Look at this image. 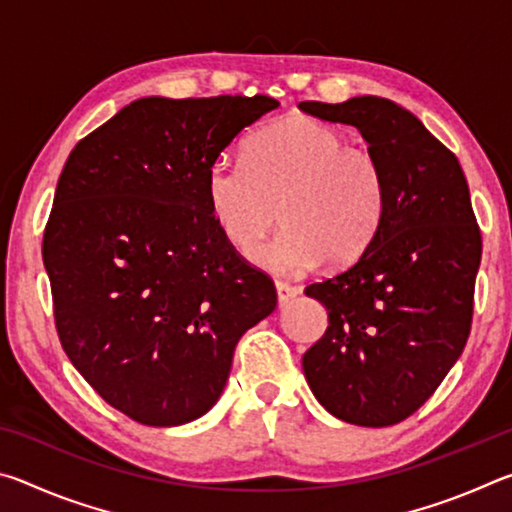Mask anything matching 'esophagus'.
I'll list each match as a JSON object with an SVG mask.
<instances>
[{"label":"esophagus","mask_w":512,"mask_h":512,"mask_svg":"<svg viewBox=\"0 0 512 512\" xmlns=\"http://www.w3.org/2000/svg\"><path fill=\"white\" fill-rule=\"evenodd\" d=\"M275 291H277V302H280V305H287L291 298H296L300 293L298 287H293V284H289V282H280V280L275 282Z\"/></svg>","instance_id":"obj_1"}]
</instances>
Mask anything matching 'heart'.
Wrapping results in <instances>:
<instances>
[{"label": "heart", "mask_w": 512, "mask_h": 512, "mask_svg": "<svg viewBox=\"0 0 512 512\" xmlns=\"http://www.w3.org/2000/svg\"><path fill=\"white\" fill-rule=\"evenodd\" d=\"M205 196L223 239L266 271L298 275L318 264L348 266L366 253L388 207L386 171L366 146L307 115L273 121L248 137L244 162L216 158Z\"/></svg>", "instance_id": "b5f03b06"}]
</instances>
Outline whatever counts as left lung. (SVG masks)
I'll return each mask as SVG.
<instances>
[{
	"mask_svg": "<svg viewBox=\"0 0 512 512\" xmlns=\"http://www.w3.org/2000/svg\"><path fill=\"white\" fill-rule=\"evenodd\" d=\"M300 110L357 128L388 180L384 223L366 253L305 289L329 325L302 370L334 418L391 427L429 400L470 336L481 264L470 189L456 155L393 101H302Z\"/></svg>",
	"mask_w": 512,
	"mask_h": 512,
	"instance_id": "8db88e82",
	"label": "left lung"
}]
</instances>
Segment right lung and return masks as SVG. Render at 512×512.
<instances>
[{"label": "right lung", "mask_w": 512, "mask_h": 512, "mask_svg": "<svg viewBox=\"0 0 512 512\" xmlns=\"http://www.w3.org/2000/svg\"><path fill=\"white\" fill-rule=\"evenodd\" d=\"M280 103L146 97L74 146L58 178L42 262L58 339L110 406L178 427L219 400L246 329L277 293L223 239L210 164Z\"/></svg>", "instance_id": "right-lung-1"}]
</instances>
